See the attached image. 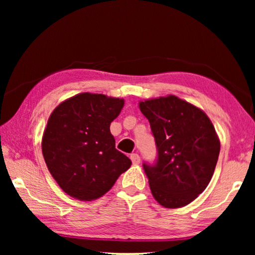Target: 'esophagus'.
Here are the masks:
<instances>
[{"instance_id":"34e87169","label":"esophagus","mask_w":255,"mask_h":255,"mask_svg":"<svg viewBox=\"0 0 255 255\" xmlns=\"http://www.w3.org/2000/svg\"><path fill=\"white\" fill-rule=\"evenodd\" d=\"M130 158L132 160V162H133V165H139V163H140V156H139L138 154H135V153L131 154Z\"/></svg>"}]
</instances>
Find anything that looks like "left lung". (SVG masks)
<instances>
[{
  "label": "left lung",
  "instance_id": "left-lung-1",
  "mask_svg": "<svg viewBox=\"0 0 255 255\" xmlns=\"http://www.w3.org/2000/svg\"><path fill=\"white\" fill-rule=\"evenodd\" d=\"M158 147L154 166L144 165L153 197L181 208L204 191L214 175L221 141L203 110L175 95L139 101Z\"/></svg>",
  "mask_w": 255,
  "mask_h": 255
}]
</instances>
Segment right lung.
Instances as JSON below:
<instances>
[{"label": "right lung", "mask_w": 255, "mask_h": 255, "mask_svg": "<svg viewBox=\"0 0 255 255\" xmlns=\"http://www.w3.org/2000/svg\"><path fill=\"white\" fill-rule=\"evenodd\" d=\"M124 100L81 93L52 111L41 138V152L52 176L66 194L94 201L107 194L132 162L115 147L110 124Z\"/></svg>", "instance_id": "right-lung-1"}]
</instances>
